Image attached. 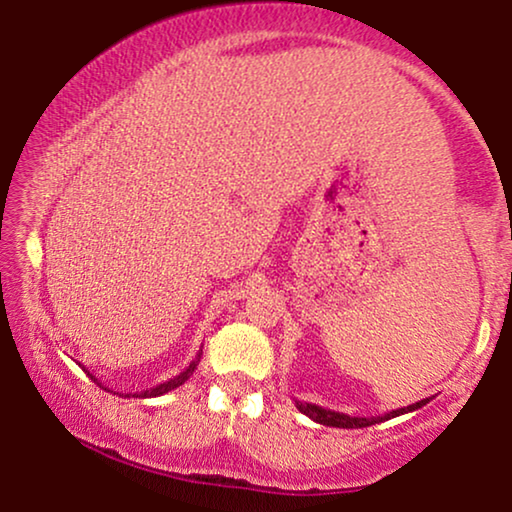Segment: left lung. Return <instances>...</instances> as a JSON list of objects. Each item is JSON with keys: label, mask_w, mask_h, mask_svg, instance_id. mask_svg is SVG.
<instances>
[{"label": "left lung", "mask_w": 512, "mask_h": 512, "mask_svg": "<svg viewBox=\"0 0 512 512\" xmlns=\"http://www.w3.org/2000/svg\"><path fill=\"white\" fill-rule=\"evenodd\" d=\"M293 401H296V408L303 412V415H307L312 419V422H317V424L335 426V429H366V426L387 422V419H391V417H398V415H405V412L419 410L422 405L429 403V398H424V401H419V403H412V405H408V408H398V410L384 412L382 417H349V415H345V412H335V410L321 408V405H317V403H303V401H298V398H293Z\"/></svg>", "instance_id": "left-lung-1"}]
</instances>
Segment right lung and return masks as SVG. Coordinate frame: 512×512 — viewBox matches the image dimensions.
<instances>
[{"instance_id":"add662e5","label":"right lung","mask_w":512,"mask_h":512,"mask_svg":"<svg viewBox=\"0 0 512 512\" xmlns=\"http://www.w3.org/2000/svg\"><path fill=\"white\" fill-rule=\"evenodd\" d=\"M200 356H202V349L198 352V356H195V359L188 363V366L181 370L179 375H174V377H170V380L167 382H160V384H156V387H151V389H146V391H137V394H125V398H130V396H135V398H156V396H163V394H167V391H172V389H177V387H181V384H184L188 377H191L193 373H195V368H198V363H200ZM86 370V368H83ZM88 373V377L90 380H93L97 387H102L104 391H111L107 384H102L100 380H97V377L90 373V370H86ZM114 394H118V391H114ZM118 396H123V394H118Z\"/></svg>"}]
</instances>
